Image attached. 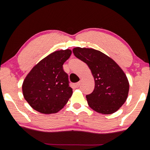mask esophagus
Returning <instances> with one entry per match:
<instances>
[{
	"label": "esophagus",
	"mask_w": 150,
	"mask_h": 150,
	"mask_svg": "<svg viewBox=\"0 0 150 150\" xmlns=\"http://www.w3.org/2000/svg\"><path fill=\"white\" fill-rule=\"evenodd\" d=\"M80 85H81V82H77V83H76L75 84L76 88H79V86H80Z\"/></svg>",
	"instance_id": "obj_1"
}]
</instances>
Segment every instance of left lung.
I'll use <instances>...</instances> for the list:
<instances>
[{
  "label": "left lung",
  "instance_id": "1",
  "mask_svg": "<svg viewBox=\"0 0 150 150\" xmlns=\"http://www.w3.org/2000/svg\"><path fill=\"white\" fill-rule=\"evenodd\" d=\"M73 53L86 64L93 76L94 90L86 96L89 106L102 114L115 112L125 103L129 92V82L123 70L100 51L77 47Z\"/></svg>",
  "mask_w": 150,
  "mask_h": 150
}]
</instances>
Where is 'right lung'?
I'll return each mask as SVG.
<instances>
[{
    "instance_id": "add662e5",
    "label": "right lung",
    "mask_w": 150,
    "mask_h": 150,
    "mask_svg": "<svg viewBox=\"0 0 150 150\" xmlns=\"http://www.w3.org/2000/svg\"><path fill=\"white\" fill-rule=\"evenodd\" d=\"M71 54L69 49L56 51L41 60L27 75L22 93L33 109L44 114L55 113L68 103L73 91L62 65Z\"/></svg>"
}]
</instances>
